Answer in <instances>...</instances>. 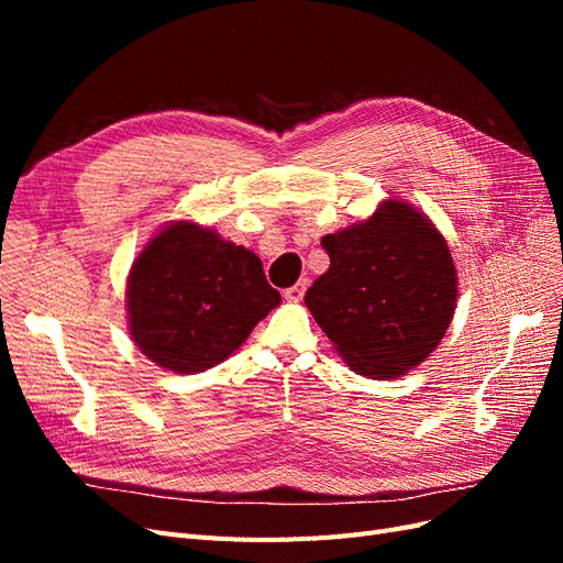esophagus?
I'll list each match as a JSON object with an SVG mask.
<instances>
[{
    "instance_id": "esophagus-1",
    "label": "esophagus",
    "mask_w": 563,
    "mask_h": 563,
    "mask_svg": "<svg viewBox=\"0 0 563 563\" xmlns=\"http://www.w3.org/2000/svg\"><path fill=\"white\" fill-rule=\"evenodd\" d=\"M308 286H310V282L302 277L298 284H294L291 288H286V291H284V298H286V300H302L305 291H308Z\"/></svg>"
}]
</instances>
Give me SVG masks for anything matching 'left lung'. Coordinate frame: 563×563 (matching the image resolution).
<instances>
[{"label":"left lung","mask_w":563,"mask_h":563,"mask_svg":"<svg viewBox=\"0 0 563 563\" xmlns=\"http://www.w3.org/2000/svg\"><path fill=\"white\" fill-rule=\"evenodd\" d=\"M331 267L305 305L352 371L397 378L424 362L453 319L457 277L444 236L404 201L321 240Z\"/></svg>","instance_id":"1"}]
</instances>
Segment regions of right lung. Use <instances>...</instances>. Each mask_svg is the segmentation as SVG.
Segmentation results:
<instances>
[{
  "mask_svg": "<svg viewBox=\"0 0 563 563\" xmlns=\"http://www.w3.org/2000/svg\"><path fill=\"white\" fill-rule=\"evenodd\" d=\"M126 302L131 338L145 356L199 373L228 360L282 296L258 255L183 220L135 258Z\"/></svg>",
  "mask_w": 563,
  "mask_h": 563,
  "instance_id": "add662e5",
  "label": "right lung"
}]
</instances>
